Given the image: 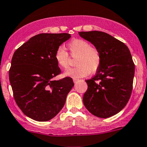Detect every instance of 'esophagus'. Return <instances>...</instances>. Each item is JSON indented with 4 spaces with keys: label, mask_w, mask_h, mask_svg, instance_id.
Wrapping results in <instances>:
<instances>
[{
    "label": "esophagus",
    "mask_w": 147,
    "mask_h": 147,
    "mask_svg": "<svg viewBox=\"0 0 147 147\" xmlns=\"http://www.w3.org/2000/svg\"><path fill=\"white\" fill-rule=\"evenodd\" d=\"M78 81H79V80L77 79V78H73V82H75V83H76V82H78Z\"/></svg>",
    "instance_id": "obj_1"
}]
</instances>
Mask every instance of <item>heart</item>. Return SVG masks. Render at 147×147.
<instances>
[{"label":"heart","mask_w":147,"mask_h":147,"mask_svg":"<svg viewBox=\"0 0 147 147\" xmlns=\"http://www.w3.org/2000/svg\"><path fill=\"white\" fill-rule=\"evenodd\" d=\"M72 57H78L76 65L74 68H69L65 71L64 75L73 78H80L87 76L90 72H95L100 67L101 55L99 50L83 39H74L67 45ZM57 63L62 68L68 67L69 57L64 48L59 47L55 53Z\"/></svg>","instance_id":"b5f03b06"}]
</instances>
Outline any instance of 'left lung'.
Listing matches in <instances>:
<instances>
[{
    "label": "left lung",
    "instance_id": "1",
    "mask_svg": "<svg viewBox=\"0 0 147 147\" xmlns=\"http://www.w3.org/2000/svg\"><path fill=\"white\" fill-rule=\"evenodd\" d=\"M79 35L99 50L101 62L96 75L86 81L83 103L90 113L106 119L120 112L132 92L135 65L128 47L102 31H81Z\"/></svg>",
    "mask_w": 147,
    "mask_h": 147
}]
</instances>
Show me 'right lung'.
<instances>
[{"instance_id": "obj_1", "label": "right lung", "mask_w": 147, "mask_h": 147, "mask_svg": "<svg viewBox=\"0 0 147 147\" xmlns=\"http://www.w3.org/2000/svg\"><path fill=\"white\" fill-rule=\"evenodd\" d=\"M69 34H39L16 50L9 80L16 102L28 117L37 121L53 119L63 108L74 86L71 78H52L61 73L55 53Z\"/></svg>"}]
</instances>
